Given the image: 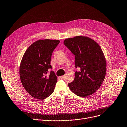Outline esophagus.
<instances>
[{
  "label": "esophagus",
  "mask_w": 127,
  "mask_h": 127,
  "mask_svg": "<svg viewBox=\"0 0 127 127\" xmlns=\"http://www.w3.org/2000/svg\"><path fill=\"white\" fill-rule=\"evenodd\" d=\"M64 78V75H62V76H61V77H60L61 79H63Z\"/></svg>",
  "instance_id": "34e87169"
}]
</instances>
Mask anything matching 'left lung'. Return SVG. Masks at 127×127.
Returning <instances> with one entry per match:
<instances>
[{
	"label": "left lung",
	"mask_w": 127,
	"mask_h": 127,
	"mask_svg": "<svg viewBox=\"0 0 127 127\" xmlns=\"http://www.w3.org/2000/svg\"><path fill=\"white\" fill-rule=\"evenodd\" d=\"M64 44L75 56L73 81L68 84L70 90L85 97L94 94L102 85L106 73V60L102 48L91 38L83 36L66 39Z\"/></svg>",
	"instance_id": "8db88e82"
}]
</instances>
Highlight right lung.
<instances>
[{
  "label": "right lung",
  "mask_w": 127,
  "mask_h": 127,
  "mask_svg": "<svg viewBox=\"0 0 127 127\" xmlns=\"http://www.w3.org/2000/svg\"><path fill=\"white\" fill-rule=\"evenodd\" d=\"M59 40H38L32 44L24 53L19 67L21 83L33 97L44 99L54 91L57 77L48 69L52 68L50 62Z\"/></svg>",
  "instance_id": "obj_1"
}]
</instances>
